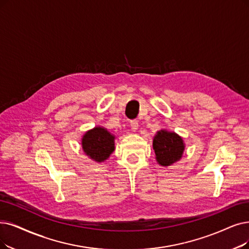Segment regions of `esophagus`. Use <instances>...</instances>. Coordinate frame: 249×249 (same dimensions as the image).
<instances>
[{"instance_id": "obj_1", "label": "esophagus", "mask_w": 249, "mask_h": 249, "mask_svg": "<svg viewBox=\"0 0 249 249\" xmlns=\"http://www.w3.org/2000/svg\"><path fill=\"white\" fill-rule=\"evenodd\" d=\"M131 127H132V130H133L134 132H136V131L138 130V127H139L138 121H136V119H134V121H132V122H131Z\"/></svg>"}]
</instances>
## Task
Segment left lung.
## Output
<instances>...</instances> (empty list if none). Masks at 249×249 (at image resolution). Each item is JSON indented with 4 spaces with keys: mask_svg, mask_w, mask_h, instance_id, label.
<instances>
[{
    "mask_svg": "<svg viewBox=\"0 0 249 249\" xmlns=\"http://www.w3.org/2000/svg\"><path fill=\"white\" fill-rule=\"evenodd\" d=\"M185 149L182 137L175 132L160 130L153 138V150L158 164L170 166L181 159Z\"/></svg>",
    "mask_w": 249,
    "mask_h": 249,
    "instance_id": "obj_1",
    "label": "left lung"
}]
</instances>
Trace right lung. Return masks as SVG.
<instances>
[{
	"label": "right lung",
	"mask_w": 249,
	"mask_h": 249,
	"mask_svg": "<svg viewBox=\"0 0 249 249\" xmlns=\"http://www.w3.org/2000/svg\"><path fill=\"white\" fill-rule=\"evenodd\" d=\"M115 136L102 126L88 131L82 139L83 150L96 162H102L114 151Z\"/></svg>",
	"instance_id": "obj_1"
}]
</instances>
